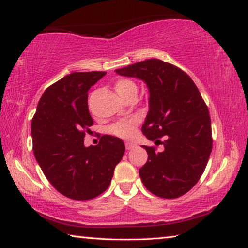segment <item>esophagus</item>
Segmentation results:
<instances>
[{"instance_id": "34e87169", "label": "esophagus", "mask_w": 248, "mask_h": 248, "mask_svg": "<svg viewBox=\"0 0 248 248\" xmlns=\"http://www.w3.org/2000/svg\"><path fill=\"white\" fill-rule=\"evenodd\" d=\"M124 145H125V149H127V150H131V149L134 148V146H136V144H134L133 142H129V141L125 142Z\"/></svg>"}]
</instances>
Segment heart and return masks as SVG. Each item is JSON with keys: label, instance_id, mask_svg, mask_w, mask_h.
Instances as JSON below:
<instances>
[{"label": "heart", "instance_id": "obj_1", "mask_svg": "<svg viewBox=\"0 0 248 248\" xmlns=\"http://www.w3.org/2000/svg\"><path fill=\"white\" fill-rule=\"evenodd\" d=\"M116 91L121 97L127 95L129 92L137 91V85L130 79H119L116 83ZM138 124L137 118H131L127 120L118 121L109 128V132L115 134L117 137L120 138H131L134 132H136V128Z\"/></svg>", "mask_w": 248, "mask_h": 248}]
</instances>
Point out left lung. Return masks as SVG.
Masks as SVG:
<instances>
[{
	"instance_id": "obj_1",
	"label": "left lung",
	"mask_w": 248,
	"mask_h": 248,
	"mask_svg": "<svg viewBox=\"0 0 248 248\" xmlns=\"http://www.w3.org/2000/svg\"><path fill=\"white\" fill-rule=\"evenodd\" d=\"M115 72L143 81L149 90V111L142 132L164 150L143 148L148 162L139 174L146 189L174 199L198 183L212 150L211 119L196 84L173 64L158 60L138 62ZM165 141L161 142L159 138Z\"/></svg>"
}]
</instances>
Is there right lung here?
Wrapping results in <instances>:
<instances>
[{"label": "right lung", "instance_id": "obj_1", "mask_svg": "<svg viewBox=\"0 0 248 248\" xmlns=\"http://www.w3.org/2000/svg\"><path fill=\"white\" fill-rule=\"evenodd\" d=\"M106 72H74L45 91L31 121L33 154L56 189L68 198L89 200L107 189L124 153L119 138L103 136L96 146L84 145L93 125L89 90Z\"/></svg>", "mask_w": 248, "mask_h": 248}]
</instances>
